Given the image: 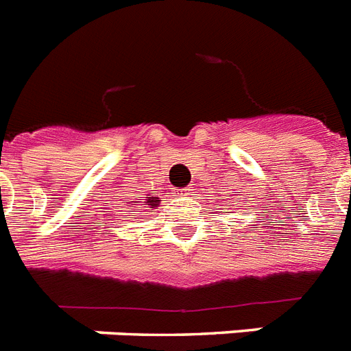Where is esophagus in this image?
Segmentation results:
<instances>
[{"mask_svg":"<svg viewBox=\"0 0 351 351\" xmlns=\"http://www.w3.org/2000/svg\"><path fill=\"white\" fill-rule=\"evenodd\" d=\"M190 193H192V189H181V190H178V195H181V197H186V195H190Z\"/></svg>","mask_w":351,"mask_h":351,"instance_id":"esophagus-1","label":"esophagus"}]
</instances>
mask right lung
I'll list each match as a JSON object with an SVG mask.
<instances>
[{
	"mask_svg": "<svg viewBox=\"0 0 351 351\" xmlns=\"http://www.w3.org/2000/svg\"><path fill=\"white\" fill-rule=\"evenodd\" d=\"M132 203H136V201H132ZM143 204H147V208H156V206H159V197H147L145 201H143Z\"/></svg>",
	"mask_w": 351,
	"mask_h": 351,
	"instance_id": "obj_1",
	"label": "right lung"
}]
</instances>
